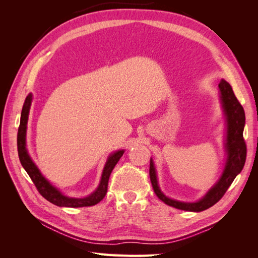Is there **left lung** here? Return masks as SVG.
<instances>
[{
    "label": "left lung",
    "instance_id": "1",
    "mask_svg": "<svg viewBox=\"0 0 258 258\" xmlns=\"http://www.w3.org/2000/svg\"><path fill=\"white\" fill-rule=\"evenodd\" d=\"M218 87H220L222 106L226 115V121H227V132H226L225 141L227 158H226L223 174L217 181V183L206 194V196L199 201H177L168 198L160 190L154 161L151 158L150 177L154 191L156 196L170 207L184 211H190V212H201V211L211 208L217 201L221 200V198L224 196L225 192L227 191L229 186L233 182V179L236 178V176L244 167L246 159V144L243 139V129L245 124L244 110L236 98L235 93H233L231 86L227 82L222 80L220 84H218Z\"/></svg>",
    "mask_w": 258,
    "mask_h": 258
}]
</instances>
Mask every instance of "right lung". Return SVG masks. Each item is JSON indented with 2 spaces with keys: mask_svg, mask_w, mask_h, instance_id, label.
Masks as SVG:
<instances>
[{
  "mask_svg": "<svg viewBox=\"0 0 258 258\" xmlns=\"http://www.w3.org/2000/svg\"><path fill=\"white\" fill-rule=\"evenodd\" d=\"M31 102H32V93H29L28 97L25 100V103L22 106L21 117H20V124L18 128V135H17V147H18V156L21 165L27 171V173L32 179L35 187L37 188L38 192L42 196L51 202L52 205H56L58 207H68V208H82V207H91L95 206L102 200L107 191V184L108 178L112 173L116 163L118 162L120 157L123 154V150L117 151L108 156L107 161L104 166L102 176H101V181L98 186V188L93 191L89 196L85 198H69L64 195H62L56 187H53L47 179H46L40 170L37 169L35 163L31 159L29 156L27 148H26V134H27V123H28V117Z\"/></svg>",
  "mask_w": 258,
  "mask_h": 258,
  "instance_id": "right-lung-1",
  "label": "right lung"
}]
</instances>
